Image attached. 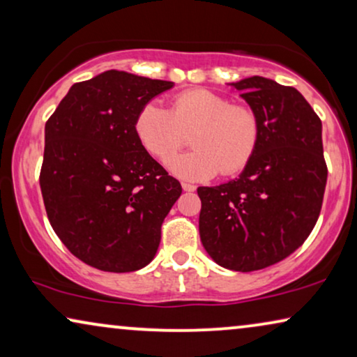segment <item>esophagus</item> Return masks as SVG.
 I'll list each match as a JSON object with an SVG mask.
<instances>
[{
	"label": "esophagus",
	"instance_id": "34e87169",
	"mask_svg": "<svg viewBox=\"0 0 357 357\" xmlns=\"http://www.w3.org/2000/svg\"><path fill=\"white\" fill-rule=\"evenodd\" d=\"M182 188L185 190V192H195V190H197V187H195V185L187 183V182H182Z\"/></svg>",
	"mask_w": 357,
	"mask_h": 357
}]
</instances>
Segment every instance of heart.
<instances>
[{"mask_svg":"<svg viewBox=\"0 0 357 357\" xmlns=\"http://www.w3.org/2000/svg\"><path fill=\"white\" fill-rule=\"evenodd\" d=\"M141 146L160 162H167L192 133L193 151L170 162V170L187 180H206L218 172L234 175L247 167L260 141V121L245 105H232L208 89L175 96L170 110L148 102L135 120Z\"/></svg>","mask_w":357,"mask_h":357,"instance_id":"b5f03b06","label":"heart"}]
</instances>
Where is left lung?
Segmentation results:
<instances>
[{
  "label": "left lung",
  "instance_id": "1",
  "mask_svg": "<svg viewBox=\"0 0 357 357\" xmlns=\"http://www.w3.org/2000/svg\"><path fill=\"white\" fill-rule=\"evenodd\" d=\"M260 121V141L236 180L199 187V237L232 271H255L297 250L319 219L326 185L321 121L304 96L261 76L231 82Z\"/></svg>",
  "mask_w": 357,
  "mask_h": 357
}]
</instances>
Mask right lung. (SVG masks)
I'll return each mask as SVG.
<instances>
[{"instance_id": "1", "label": "right lung", "mask_w": 357, "mask_h": 357, "mask_svg": "<svg viewBox=\"0 0 357 357\" xmlns=\"http://www.w3.org/2000/svg\"><path fill=\"white\" fill-rule=\"evenodd\" d=\"M170 87L110 70L73 84L47 121L40 188L48 221L68 250L97 270L151 263L182 193L135 131L139 110Z\"/></svg>"}]
</instances>
